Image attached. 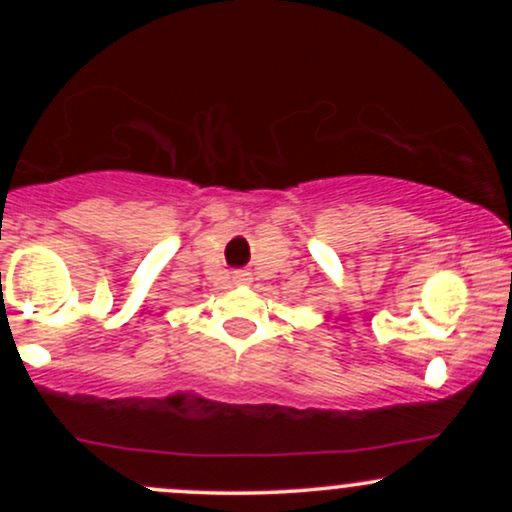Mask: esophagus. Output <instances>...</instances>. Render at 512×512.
Wrapping results in <instances>:
<instances>
[{
  "mask_svg": "<svg viewBox=\"0 0 512 512\" xmlns=\"http://www.w3.org/2000/svg\"><path fill=\"white\" fill-rule=\"evenodd\" d=\"M250 279L252 274L248 269H236V272H233V281H236V284H250Z\"/></svg>",
  "mask_w": 512,
  "mask_h": 512,
  "instance_id": "34e87169",
  "label": "esophagus"
}]
</instances>
